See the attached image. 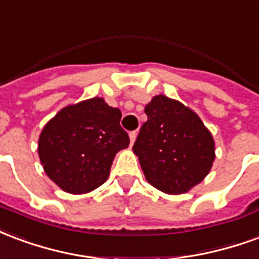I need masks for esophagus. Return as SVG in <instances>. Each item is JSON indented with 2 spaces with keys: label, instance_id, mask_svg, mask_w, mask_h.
<instances>
[{
  "label": "esophagus",
  "instance_id": "1",
  "mask_svg": "<svg viewBox=\"0 0 259 259\" xmlns=\"http://www.w3.org/2000/svg\"><path fill=\"white\" fill-rule=\"evenodd\" d=\"M137 131H131L130 132V141H131V145H134V142H135V139H137Z\"/></svg>",
  "mask_w": 259,
  "mask_h": 259
}]
</instances>
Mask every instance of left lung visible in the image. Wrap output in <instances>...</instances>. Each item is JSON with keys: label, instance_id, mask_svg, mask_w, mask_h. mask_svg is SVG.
<instances>
[{"label": "left lung", "instance_id": "obj_1", "mask_svg": "<svg viewBox=\"0 0 259 259\" xmlns=\"http://www.w3.org/2000/svg\"><path fill=\"white\" fill-rule=\"evenodd\" d=\"M145 113L132 146L145 177L164 193L188 192L209 172L214 139L196 113L167 96H154Z\"/></svg>", "mask_w": 259, "mask_h": 259}]
</instances>
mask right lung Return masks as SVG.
<instances>
[{
	"mask_svg": "<svg viewBox=\"0 0 259 259\" xmlns=\"http://www.w3.org/2000/svg\"><path fill=\"white\" fill-rule=\"evenodd\" d=\"M120 120V109L102 98L62 109L39 135L38 154L47 175L73 194L105 184L116 153L130 145Z\"/></svg>",
	"mask_w": 259,
	"mask_h": 259,
	"instance_id": "1",
	"label": "right lung"
}]
</instances>
